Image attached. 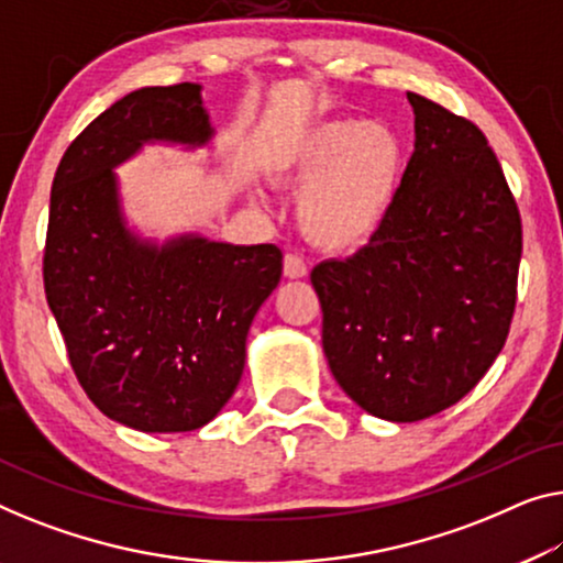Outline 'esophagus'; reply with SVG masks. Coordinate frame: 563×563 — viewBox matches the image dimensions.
Wrapping results in <instances>:
<instances>
[{
    "instance_id": "obj_1",
    "label": "esophagus",
    "mask_w": 563,
    "mask_h": 563,
    "mask_svg": "<svg viewBox=\"0 0 563 563\" xmlns=\"http://www.w3.org/2000/svg\"><path fill=\"white\" fill-rule=\"evenodd\" d=\"M283 273H285V278H303V275L308 273L306 260L298 253H288L283 257Z\"/></svg>"
}]
</instances>
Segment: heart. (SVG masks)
<instances>
[{
    "mask_svg": "<svg viewBox=\"0 0 563 563\" xmlns=\"http://www.w3.org/2000/svg\"><path fill=\"white\" fill-rule=\"evenodd\" d=\"M405 148L387 125L333 119L313 125L283 156V176L300 187L306 238L333 253L364 247L397 197Z\"/></svg>",
    "mask_w": 563,
    "mask_h": 563,
    "instance_id": "b5f03b06",
    "label": "heart"
}]
</instances>
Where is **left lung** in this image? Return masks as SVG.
<instances>
[{
	"label": "left lung",
	"instance_id": "left-lung-1",
	"mask_svg": "<svg viewBox=\"0 0 563 563\" xmlns=\"http://www.w3.org/2000/svg\"><path fill=\"white\" fill-rule=\"evenodd\" d=\"M415 154L368 245L310 273L339 387L389 422L465 397L516 310L523 230L498 156L463 115L407 93Z\"/></svg>",
	"mask_w": 563,
	"mask_h": 563
}]
</instances>
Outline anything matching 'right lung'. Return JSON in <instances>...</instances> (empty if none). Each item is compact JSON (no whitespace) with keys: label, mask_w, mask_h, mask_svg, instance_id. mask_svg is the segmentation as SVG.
Segmentation results:
<instances>
[{"label":"right lung","mask_w":563,"mask_h":563,"mask_svg":"<svg viewBox=\"0 0 563 563\" xmlns=\"http://www.w3.org/2000/svg\"><path fill=\"white\" fill-rule=\"evenodd\" d=\"M209 139L197 82L141 88L86 125L53 179L47 306L88 399L141 432H189L217 417L245 368L250 323L280 283L275 245L197 234L156 245L125 228L115 166L148 141Z\"/></svg>","instance_id":"obj_1"}]
</instances>
